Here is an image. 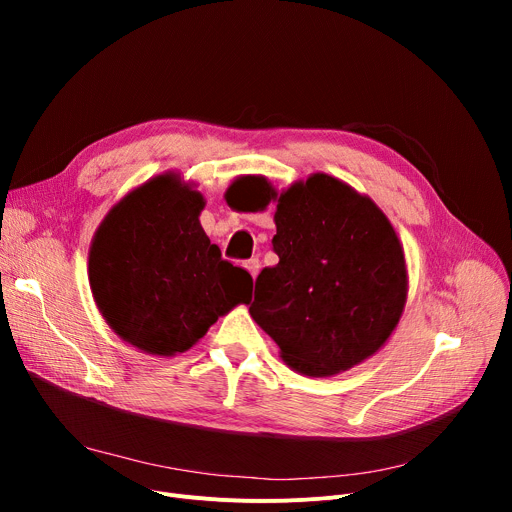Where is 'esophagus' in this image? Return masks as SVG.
I'll list each match as a JSON object with an SVG mask.
<instances>
[{
    "label": "esophagus",
    "mask_w": 512,
    "mask_h": 512,
    "mask_svg": "<svg viewBox=\"0 0 512 512\" xmlns=\"http://www.w3.org/2000/svg\"><path fill=\"white\" fill-rule=\"evenodd\" d=\"M245 267H247V272L251 274V278L255 280V278H257V274H259V267H261V263H259V259L255 257V259H249V261L245 263Z\"/></svg>",
    "instance_id": "1"
}]
</instances>
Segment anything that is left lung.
Here are the masks:
<instances>
[{"instance_id":"left-lung-1","label":"left lung","mask_w":512,"mask_h":512,"mask_svg":"<svg viewBox=\"0 0 512 512\" xmlns=\"http://www.w3.org/2000/svg\"><path fill=\"white\" fill-rule=\"evenodd\" d=\"M276 203V267H265L249 307L282 361L309 378L351 369L373 357L396 330L407 305L409 272L402 242L367 195L315 172Z\"/></svg>"}]
</instances>
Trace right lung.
<instances>
[{
	"label": "right lung",
	"mask_w": 512,
	"mask_h": 512,
	"mask_svg": "<svg viewBox=\"0 0 512 512\" xmlns=\"http://www.w3.org/2000/svg\"><path fill=\"white\" fill-rule=\"evenodd\" d=\"M195 186L174 170L149 178L112 205L91 240L95 305L145 355L188 351L251 301L253 278L222 259L199 222L205 199Z\"/></svg>",
	"instance_id": "right-lung-1"
}]
</instances>
